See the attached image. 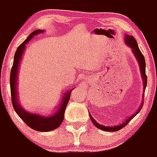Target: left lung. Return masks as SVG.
Wrapping results in <instances>:
<instances>
[{
	"mask_svg": "<svg viewBox=\"0 0 157 157\" xmlns=\"http://www.w3.org/2000/svg\"><path fill=\"white\" fill-rule=\"evenodd\" d=\"M125 43L131 48V51H132L133 54L134 55L135 58L137 59V61H138V64H139V67H140V71H141V78H142V81H143V87H144V90H145L146 88V86H147V77H146V75H145V57L144 56L142 55L141 52L140 51L139 48H138V43L136 41L135 38H134L133 36L131 35H128V34H126L125 35ZM144 94V93H143ZM143 106V103H141V106H140L139 109H138V111L133 114L132 116H130V117H128L127 120H125L122 123L119 124V125H116V126H111V127H108V126H104V125H101L100 123H98V122L94 120L93 116L90 114V120L92 121V123H94V125L96 126V127L100 130H105V131H111V132H114V131H118V130H121L122 128L125 127L127 125V123L130 121V120H132L133 118L136 116V115L138 114V112L141 111V108Z\"/></svg>",
	"mask_w": 157,
	"mask_h": 157,
	"instance_id": "1",
	"label": "left lung"
}]
</instances>
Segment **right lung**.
<instances>
[{"instance_id": "right-lung-1", "label": "right lung", "mask_w": 157, "mask_h": 157, "mask_svg": "<svg viewBox=\"0 0 157 157\" xmlns=\"http://www.w3.org/2000/svg\"><path fill=\"white\" fill-rule=\"evenodd\" d=\"M44 31L45 30H36L34 32H32L27 39L25 40L16 49L15 56H14L13 65H12V68L11 71L10 88L12 105H13L14 109H15L18 116L21 118L23 121L28 127H30L33 130H35L37 131H41V132H47V131H50V130H53L58 128L62 123L63 118H64L65 109H66V107L68 103L69 99H70L71 92L73 90L74 88L71 89L70 90H67L66 92L63 93V97L62 98L61 102H60V105L58 108V110L54 112L52 115H49V116H41L38 113L27 112L19 104L17 91L18 72H19V67L22 57H23V55L24 53L26 45L29 42L30 39L34 37V36L42 34Z\"/></svg>"}]
</instances>
